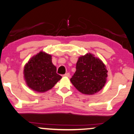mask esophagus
<instances>
[{"label": "esophagus", "instance_id": "34e87169", "mask_svg": "<svg viewBox=\"0 0 134 134\" xmlns=\"http://www.w3.org/2000/svg\"><path fill=\"white\" fill-rule=\"evenodd\" d=\"M64 76H67V77H69V76H70V74H69V73H67V74H65Z\"/></svg>", "mask_w": 134, "mask_h": 134}]
</instances>
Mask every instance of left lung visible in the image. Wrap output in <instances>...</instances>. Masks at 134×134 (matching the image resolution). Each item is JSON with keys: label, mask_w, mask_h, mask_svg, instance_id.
Wrapping results in <instances>:
<instances>
[{"label": "left lung", "mask_w": 134, "mask_h": 134, "mask_svg": "<svg viewBox=\"0 0 134 134\" xmlns=\"http://www.w3.org/2000/svg\"><path fill=\"white\" fill-rule=\"evenodd\" d=\"M108 70L102 60L87 53L79 57L76 72L70 79L75 88L82 94L93 95L105 85Z\"/></svg>", "instance_id": "1"}]
</instances>
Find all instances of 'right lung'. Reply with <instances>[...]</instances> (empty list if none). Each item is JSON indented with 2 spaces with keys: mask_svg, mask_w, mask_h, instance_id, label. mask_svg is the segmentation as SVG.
<instances>
[{
  "mask_svg": "<svg viewBox=\"0 0 134 134\" xmlns=\"http://www.w3.org/2000/svg\"><path fill=\"white\" fill-rule=\"evenodd\" d=\"M24 78L26 85L37 92H45L52 89L62 76L56 74L52 63V56L40 51L25 64Z\"/></svg>",
  "mask_w": 134,
  "mask_h": 134,
  "instance_id": "add662e5",
  "label": "right lung"
}]
</instances>
